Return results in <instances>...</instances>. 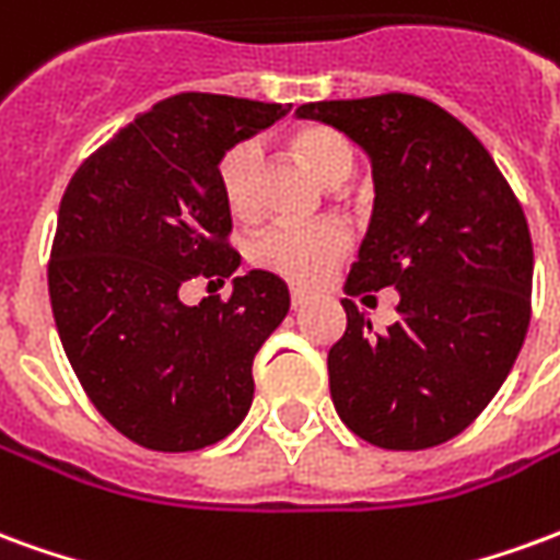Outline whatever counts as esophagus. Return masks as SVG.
<instances>
[{
	"label": "esophagus",
	"mask_w": 560,
	"mask_h": 560,
	"mask_svg": "<svg viewBox=\"0 0 560 560\" xmlns=\"http://www.w3.org/2000/svg\"><path fill=\"white\" fill-rule=\"evenodd\" d=\"M305 303H308V293L296 291V288H293V291H291V305H293V308H300V305H305Z\"/></svg>",
	"instance_id": "34e87169"
}]
</instances>
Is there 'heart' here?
<instances>
[{"label": "heart", "mask_w": 560, "mask_h": 560, "mask_svg": "<svg viewBox=\"0 0 560 560\" xmlns=\"http://www.w3.org/2000/svg\"><path fill=\"white\" fill-rule=\"evenodd\" d=\"M291 149L317 183L341 185L353 167L348 140L320 126L300 128L291 138ZM257 171L260 147L255 140L233 143L219 161V188L233 215H252L257 203ZM348 231L341 224H272L260 231L248 245V257L257 267L276 272L293 284H315L327 269L339 264L348 252Z\"/></svg>", "instance_id": "obj_1"}]
</instances>
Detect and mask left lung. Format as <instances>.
Listing matches in <instances>:
<instances>
[{
	"label": "left lung",
	"instance_id": "obj_1",
	"mask_svg": "<svg viewBox=\"0 0 560 560\" xmlns=\"http://www.w3.org/2000/svg\"><path fill=\"white\" fill-rule=\"evenodd\" d=\"M296 116L332 126L372 161L375 209L345 291H399V320L381 332L341 300L332 405L384 450L444 444L494 399L528 332L525 212L480 140L425 98L312 102Z\"/></svg>",
	"mask_w": 560,
	"mask_h": 560
}]
</instances>
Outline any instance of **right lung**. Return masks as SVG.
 Segmentation results:
<instances>
[{
    "label": "right lung",
    "mask_w": 560,
    "mask_h": 560,
    "mask_svg": "<svg viewBox=\"0 0 560 560\" xmlns=\"http://www.w3.org/2000/svg\"><path fill=\"white\" fill-rule=\"evenodd\" d=\"M288 110L173 95L92 152L62 195L47 269L56 329L98 413L147 450H203L252 408V363L291 308L288 284L252 269L228 300L197 305L179 288L236 272L219 161Z\"/></svg>",
    "instance_id": "1"
}]
</instances>
